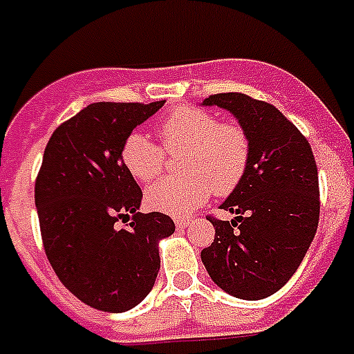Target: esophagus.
I'll return each mask as SVG.
<instances>
[{"mask_svg":"<svg viewBox=\"0 0 354 354\" xmlns=\"http://www.w3.org/2000/svg\"><path fill=\"white\" fill-rule=\"evenodd\" d=\"M174 224H176L178 230H185L191 224V221L189 218H174Z\"/></svg>","mask_w":354,"mask_h":354,"instance_id":"obj_1","label":"esophagus"}]
</instances>
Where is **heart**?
I'll list each match as a JSON object with an SVG mask.
<instances>
[{"label": "heart", "mask_w": 354, "mask_h": 354, "mask_svg": "<svg viewBox=\"0 0 354 354\" xmlns=\"http://www.w3.org/2000/svg\"><path fill=\"white\" fill-rule=\"evenodd\" d=\"M167 152H185L182 178H163L147 189V204L169 215H187L215 191L230 194L244 180L252 145L246 130L235 122H221L216 115L193 106L172 110L158 127ZM122 165L138 182L160 176L165 154L158 145L139 132L124 139Z\"/></svg>", "instance_id": "obj_1"}]
</instances>
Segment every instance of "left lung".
Instances as JSON below:
<instances>
[{
  "label": "left lung",
  "instance_id": "left-lung-1",
  "mask_svg": "<svg viewBox=\"0 0 354 354\" xmlns=\"http://www.w3.org/2000/svg\"><path fill=\"white\" fill-rule=\"evenodd\" d=\"M202 106L232 113L246 130L252 154L246 176L221 209L215 241L200 257L216 286L257 301L288 283L310 248L319 221L318 169L310 145L283 113L244 93H218Z\"/></svg>",
  "mask_w": 354,
  "mask_h": 354
}]
</instances>
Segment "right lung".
<instances>
[{
    "mask_svg": "<svg viewBox=\"0 0 354 354\" xmlns=\"http://www.w3.org/2000/svg\"><path fill=\"white\" fill-rule=\"evenodd\" d=\"M165 101L93 102L53 132L35 185L44 250L62 285L102 313H127L149 296L160 241L174 233L163 213H139L143 193L121 149ZM132 220L127 228L117 222Z\"/></svg>",
    "mask_w": 354,
    "mask_h": 354,
    "instance_id": "1",
    "label": "right lung"
}]
</instances>
